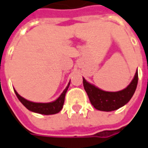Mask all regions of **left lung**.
I'll return each instance as SVG.
<instances>
[{
    "instance_id": "8db88e82",
    "label": "left lung",
    "mask_w": 148,
    "mask_h": 148,
    "mask_svg": "<svg viewBox=\"0 0 148 148\" xmlns=\"http://www.w3.org/2000/svg\"><path fill=\"white\" fill-rule=\"evenodd\" d=\"M138 80V71L130 84L124 90L119 92H105L83 79L84 89L89 97L92 105L97 110L112 111L119 109L128 103L134 93Z\"/></svg>"
}]
</instances>
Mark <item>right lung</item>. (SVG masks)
Returning a JSON list of instances; mask_svg holds the SVG:
<instances>
[{
    "instance_id": "right-lung-1",
    "label": "right lung",
    "mask_w": 148,
    "mask_h": 148,
    "mask_svg": "<svg viewBox=\"0 0 148 148\" xmlns=\"http://www.w3.org/2000/svg\"><path fill=\"white\" fill-rule=\"evenodd\" d=\"M69 84L70 83H69L66 88L64 90V92L61 93V95L55 101L49 102V103H37V102L29 101L28 100L24 99L21 96H19L15 90H14V92L17 96L18 99L21 101V103L29 110H31L33 112L38 113V114H42V115H53V114H56V113L60 112L62 109L64 102L65 93L69 88Z\"/></svg>"
}]
</instances>
